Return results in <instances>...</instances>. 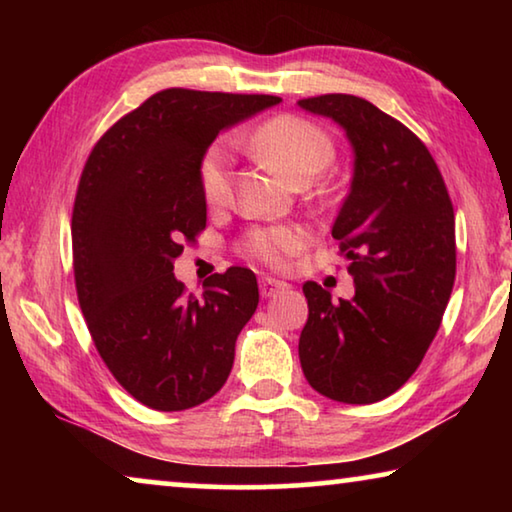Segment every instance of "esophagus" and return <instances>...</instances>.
I'll return each instance as SVG.
<instances>
[{"label":"esophagus","mask_w":512,"mask_h":512,"mask_svg":"<svg viewBox=\"0 0 512 512\" xmlns=\"http://www.w3.org/2000/svg\"><path fill=\"white\" fill-rule=\"evenodd\" d=\"M284 289H287V282L275 280V277H262V280H259V293H262V298H273L275 293H280Z\"/></svg>","instance_id":"1"}]
</instances>
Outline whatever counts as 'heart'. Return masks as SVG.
Returning <instances> with one entry per match:
<instances>
[{"mask_svg": "<svg viewBox=\"0 0 512 512\" xmlns=\"http://www.w3.org/2000/svg\"><path fill=\"white\" fill-rule=\"evenodd\" d=\"M257 153L287 180L300 176L314 178L334 158V146L325 131L307 119L280 115L268 119L253 135ZM230 149L225 144H214L205 151L198 164V183L207 203H221L228 194L230 178ZM305 235L293 225H275V228L253 230L246 237V253L259 262L280 266L287 255L296 253Z\"/></svg>", "mask_w": 512, "mask_h": 512, "instance_id": "heart-1", "label": "heart"}]
</instances>
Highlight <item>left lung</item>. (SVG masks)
<instances>
[{
  "label": "left lung",
  "instance_id": "1",
  "mask_svg": "<svg viewBox=\"0 0 512 512\" xmlns=\"http://www.w3.org/2000/svg\"><path fill=\"white\" fill-rule=\"evenodd\" d=\"M298 106L339 124L354 155L332 225L354 296L334 302L316 282L302 287L300 366L329 400L372 404L406 384L443 320L456 277L454 207L427 146L370 101L323 94Z\"/></svg>",
  "mask_w": 512,
  "mask_h": 512
}]
</instances>
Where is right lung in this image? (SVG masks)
<instances>
[{
    "label": "right lung",
    "instance_id": "add662e5",
    "mask_svg": "<svg viewBox=\"0 0 512 512\" xmlns=\"http://www.w3.org/2000/svg\"><path fill=\"white\" fill-rule=\"evenodd\" d=\"M282 99L171 88L121 117L85 162L72 214L74 277L101 359L137 402L185 411L228 379L259 302L253 271L212 275L185 296L180 241L205 228L198 164L216 135Z\"/></svg>",
    "mask_w": 512,
    "mask_h": 512
}]
</instances>
